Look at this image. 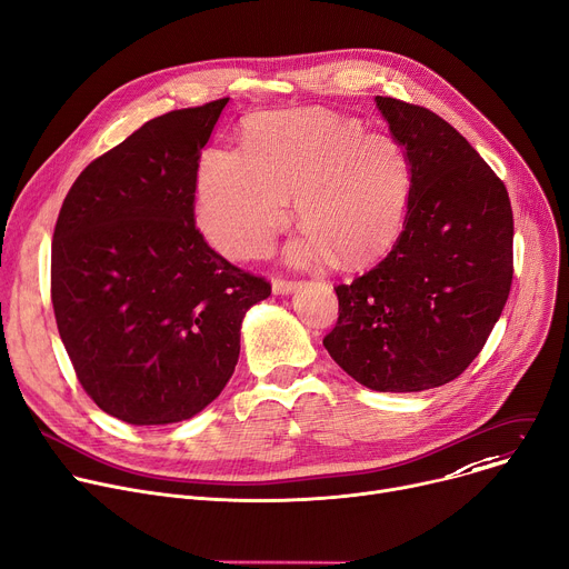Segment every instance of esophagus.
Here are the masks:
<instances>
[{"label":"esophagus","instance_id":"esophagus-1","mask_svg":"<svg viewBox=\"0 0 569 569\" xmlns=\"http://www.w3.org/2000/svg\"><path fill=\"white\" fill-rule=\"evenodd\" d=\"M297 286H299V281H292V279H281V277H277V279L272 281V290H274L277 295H288V292H292Z\"/></svg>","mask_w":569,"mask_h":569}]
</instances>
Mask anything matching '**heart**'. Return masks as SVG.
<instances>
[{"mask_svg":"<svg viewBox=\"0 0 569 569\" xmlns=\"http://www.w3.org/2000/svg\"><path fill=\"white\" fill-rule=\"evenodd\" d=\"M411 162L389 134L322 109L256 117L242 153L210 148L197 178L199 221L233 258L270 247L288 199L309 233L292 247L301 262L333 253L343 264L385 256L402 233L411 199Z\"/></svg>","mask_w":569,"mask_h":569,"instance_id":"heart-1","label":"heart"}]
</instances>
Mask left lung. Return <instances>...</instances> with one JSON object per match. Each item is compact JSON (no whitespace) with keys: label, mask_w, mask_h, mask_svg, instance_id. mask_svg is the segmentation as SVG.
<instances>
[{"label":"left lung","mask_w":569,"mask_h":569,"mask_svg":"<svg viewBox=\"0 0 569 569\" xmlns=\"http://www.w3.org/2000/svg\"><path fill=\"white\" fill-rule=\"evenodd\" d=\"M411 162L402 233L385 260L338 283L331 359L372 391L456 380L495 329L512 286V208L503 180L435 111L375 98Z\"/></svg>","instance_id":"obj_1"}]
</instances>
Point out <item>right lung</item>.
<instances>
[{
    "label": "right lung",
    "instance_id": "obj_1",
    "mask_svg": "<svg viewBox=\"0 0 569 569\" xmlns=\"http://www.w3.org/2000/svg\"><path fill=\"white\" fill-rule=\"evenodd\" d=\"M229 98L143 123L63 199L52 307L87 396L132 426L192 419L231 380L244 313L272 292L197 229L201 150Z\"/></svg>",
    "mask_w": 569,
    "mask_h": 569
}]
</instances>
